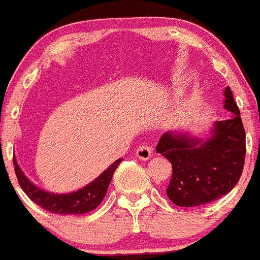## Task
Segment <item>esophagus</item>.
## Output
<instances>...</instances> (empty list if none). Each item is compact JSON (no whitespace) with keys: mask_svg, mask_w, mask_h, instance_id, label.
Returning <instances> with one entry per match:
<instances>
[{"mask_svg":"<svg viewBox=\"0 0 260 260\" xmlns=\"http://www.w3.org/2000/svg\"><path fill=\"white\" fill-rule=\"evenodd\" d=\"M151 155H152L151 149H150V146H147L146 144H141L137 147V150H136V156H137L138 159L147 160L151 157Z\"/></svg>","mask_w":260,"mask_h":260,"instance_id":"34e87169","label":"esophagus"}]
</instances>
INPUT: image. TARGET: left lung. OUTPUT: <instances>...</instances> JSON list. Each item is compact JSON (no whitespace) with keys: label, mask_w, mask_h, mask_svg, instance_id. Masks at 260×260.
I'll return each instance as SVG.
<instances>
[{"label":"left lung","mask_w":260,"mask_h":260,"mask_svg":"<svg viewBox=\"0 0 260 260\" xmlns=\"http://www.w3.org/2000/svg\"><path fill=\"white\" fill-rule=\"evenodd\" d=\"M224 94V108L234 116L215 123L212 138L201 142L186 135L164 133L157 142L156 151L172 163L167 195L178 207H200L217 200L241 177L246 154L244 124L230 87Z\"/></svg>","instance_id":"left-lung-1"}]
</instances>
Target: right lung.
I'll return each mask as SVG.
<instances>
[{
	"label": "right lung",
	"instance_id": "1",
	"mask_svg": "<svg viewBox=\"0 0 260 260\" xmlns=\"http://www.w3.org/2000/svg\"><path fill=\"white\" fill-rule=\"evenodd\" d=\"M13 161L19 185L31 201H35L42 209L47 210L48 213H52V214L72 215L84 214V213L96 209L100 205L101 201L105 198L114 172L118 168L122 159H118L115 163L111 164L101 176L97 177L88 186L73 193H67V195H53V193L37 188L24 176L16 163L15 156L13 157Z\"/></svg>",
	"mask_w": 260,
	"mask_h": 260
}]
</instances>
